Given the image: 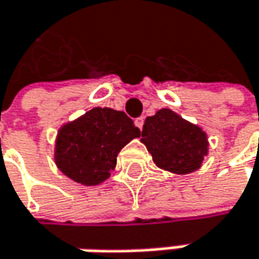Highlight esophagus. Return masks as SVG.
Instances as JSON below:
<instances>
[{
    "label": "esophagus",
    "mask_w": 259,
    "mask_h": 259,
    "mask_svg": "<svg viewBox=\"0 0 259 259\" xmlns=\"http://www.w3.org/2000/svg\"><path fill=\"white\" fill-rule=\"evenodd\" d=\"M134 123H136V126L139 128V130H142L143 128V123H145V117L142 116V117H137L136 120H134Z\"/></svg>",
    "instance_id": "1"
}]
</instances>
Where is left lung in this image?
Here are the masks:
<instances>
[{"instance_id": "left-lung-1", "label": "left lung", "mask_w": 259, "mask_h": 259, "mask_svg": "<svg viewBox=\"0 0 259 259\" xmlns=\"http://www.w3.org/2000/svg\"><path fill=\"white\" fill-rule=\"evenodd\" d=\"M140 142L159 168L175 175L198 170L209 153L206 131L170 109L146 117Z\"/></svg>"}]
</instances>
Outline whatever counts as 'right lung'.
<instances>
[{
	"label": "right lung",
	"instance_id": "1",
	"mask_svg": "<svg viewBox=\"0 0 259 259\" xmlns=\"http://www.w3.org/2000/svg\"><path fill=\"white\" fill-rule=\"evenodd\" d=\"M140 130L123 112L94 107L64 123L55 142V164L71 180L95 186L110 178L117 153Z\"/></svg>",
	"mask_w": 259,
	"mask_h": 259
}]
</instances>
